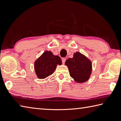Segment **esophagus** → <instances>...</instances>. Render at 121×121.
Instances as JSON below:
<instances>
[{
	"mask_svg": "<svg viewBox=\"0 0 121 121\" xmlns=\"http://www.w3.org/2000/svg\"><path fill=\"white\" fill-rule=\"evenodd\" d=\"M66 60V58H62V60H62V63L63 64H65Z\"/></svg>",
	"mask_w": 121,
	"mask_h": 121,
	"instance_id": "esophagus-1",
	"label": "esophagus"
}]
</instances>
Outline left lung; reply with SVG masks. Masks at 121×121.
I'll use <instances>...</instances> for the list:
<instances>
[{
  "instance_id": "obj_1",
  "label": "left lung",
  "mask_w": 121,
  "mask_h": 121,
  "mask_svg": "<svg viewBox=\"0 0 121 121\" xmlns=\"http://www.w3.org/2000/svg\"><path fill=\"white\" fill-rule=\"evenodd\" d=\"M65 64L67 66L70 76L77 83H83L90 78L92 72V63L79 52L74 54L72 58H68Z\"/></svg>"
}]
</instances>
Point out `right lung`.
I'll return each mask as SVG.
<instances>
[{
  "instance_id": "right-lung-1",
  "label": "right lung",
  "mask_w": 121,
  "mask_h": 121,
  "mask_svg": "<svg viewBox=\"0 0 121 121\" xmlns=\"http://www.w3.org/2000/svg\"><path fill=\"white\" fill-rule=\"evenodd\" d=\"M58 56L54 55L50 51H46L35 62V72L39 78L43 79L52 75L56 69L57 65H61Z\"/></svg>"
}]
</instances>
